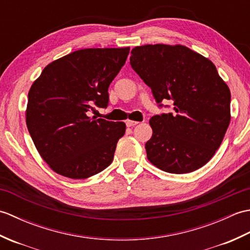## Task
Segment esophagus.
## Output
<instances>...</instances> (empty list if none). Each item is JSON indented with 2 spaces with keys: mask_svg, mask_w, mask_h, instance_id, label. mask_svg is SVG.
<instances>
[{
  "mask_svg": "<svg viewBox=\"0 0 250 250\" xmlns=\"http://www.w3.org/2000/svg\"><path fill=\"white\" fill-rule=\"evenodd\" d=\"M137 124H139V122H137V121H133V120H126V121H125V125H126V126H128V128H131V126H134V125H136Z\"/></svg>",
  "mask_w": 250,
  "mask_h": 250,
  "instance_id": "1",
  "label": "esophagus"
}]
</instances>
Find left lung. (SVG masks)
Masks as SVG:
<instances>
[{
  "mask_svg": "<svg viewBox=\"0 0 250 250\" xmlns=\"http://www.w3.org/2000/svg\"><path fill=\"white\" fill-rule=\"evenodd\" d=\"M130 64L159 106L172 100L174 113L151 117L147 158L164 172L185 174L208 162L230 124L231 93L214 63L182 45L132 49Z\"/></svg>",
  "mask_w": 250,
  "mask_h": 250,
  "instance_id": "8db88e82",
  "label": "left lung"
}]
</instances>
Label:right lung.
<instances>
[{
    "instance_id": "obj_1",
    "label": "right lung",
    "mask_w": 250,
    "mask_h": 250,
    "mask_svg": "<svg viewBox=\"0 0 250 250\" xmlns=\"http://www.w3.org/2000/svg\"><path fill=\"white\" fill-rule=\"evenodd\" d=\"M130 48H88L47 65L32 84L26 126L37 151L52 171L84 179L113 162L125 122L90 117L93 105L107 107L108 87Z\"/></svg>"
}]
</instances>
